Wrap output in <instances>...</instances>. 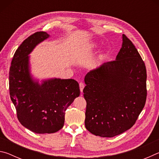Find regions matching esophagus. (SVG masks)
<instances>
[{
    "mask_svg": "<svg viewBox=\"0 0 159 159\" xmlns=\"http://www.w3.org/2000/svg\"><path fill=\"white\" fill-rule=\"evenodd\" d=\"M79 86H80V92H81V93H83V88H84V87H85V84L83 83H80Z\"/></svg>",
    "mask_w": 159,
    "mask_h": 159,
    "instance_id": "esophagus-1",
    "label": "esophagus"
}]
</instances>
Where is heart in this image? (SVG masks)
Here are the masks:
<instances>
[{"label":"heart","instance_id":"obj_1","mask_svg":"<svg viewBox=\"0 0 159 159\" xmlns=\"http://www.w3.org/2000/svg\"><path fill=\"white\" fill-rule=\"evenodd\" d=\"M97 48H98V45H97V44H90V45H88V51H93L94 50H95Z\"/></svg>","mask_w":159,"mask_h":159}]
</instances>
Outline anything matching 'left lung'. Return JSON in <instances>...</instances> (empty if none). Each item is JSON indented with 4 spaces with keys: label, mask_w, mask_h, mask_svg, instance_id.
Here are the masks:
<instances>
[{
    "label": "left lung",
    "mask_w": 159,
    "mask_h": 159,
    "mask_svg": "<svg viewBox=\"0 0 159 159\" xmlns=\"http://www.w3.org/2000/svg\"><path fill=\"white\" fill-rule=\"evenodd\" d=\"M122 41L115 61L102 64L85 77V128L102 138H113L129 130L146 102V66L124 34Z\"/></svg>",
    "instance_id": "1"
}]
</instances>
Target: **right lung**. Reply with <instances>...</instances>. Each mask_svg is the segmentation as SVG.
Here are the masks:
<instances>
[{
    "instance_id": "add662e5",
    "label": "right lung",
    "mask_w": 159,
    "mask_h": 159,
    "mask_svg": "<svg viewBox=\"0 0 159 159\" xmlns=\"http://www.w3.org/2000/svg\"><path fill=\"white\" fill-rule=\"evenodd\" d=\"M50 37L36 32L22 42L13 56L9 72L10 95L24 127L39 134L54 133L64 126L66 109L80 95L74 79L51 78L41 83L31 73L30 54Z\"/></svg>"
}]
</instances>
